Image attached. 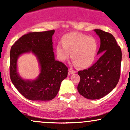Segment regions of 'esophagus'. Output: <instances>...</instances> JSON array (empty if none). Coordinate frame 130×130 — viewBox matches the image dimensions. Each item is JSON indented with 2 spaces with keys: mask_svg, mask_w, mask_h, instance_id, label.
Listing matches in <instances>:
<instances>
[{
  "mask_svg": "<svg viewBox=\"0 0 130 130\" xmlns=\"http://www.w3.org/2000/svg\"><path fill=\"white\" fill-rule=\"evenodd\" d=\"M68 73H69V74H72L75 73L76 71H74V70L71 69V68H69V69H68Z\"/></svg>",
  "mask_w": 130,
  "mask_h": 130,
  "instance_id": "34e87169",
  "label": "esophagus"
}]
</instances>
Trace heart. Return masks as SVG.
I'll return each mask as SVG.
<instances>
[{
  "label": "heart",
  "instance_id": "obj_1",
  "mask_svg": "<svg viewBox=\"0 0 130 130\" xmlns=\"http://www.w3.org/2000/svg\"><path fill=\"white\" fill-rule=\"evenodd\" d=\"M62 43H58L56 49L60 60H67L71 53L73 63L80 68H87L93 63L98 49L95 38L80 33L71 32L64 35Z\"/></svg>",
  "mask_w": 130,
  "mask_h": 130
}]
</instances>
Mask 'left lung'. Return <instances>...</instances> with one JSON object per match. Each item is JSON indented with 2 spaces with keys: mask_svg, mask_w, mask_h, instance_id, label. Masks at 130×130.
Instances as JSON below:
<instances>
[{
  "mask_svg": "<svg viewBox=\"0 0 130 130\" xmlns=\"http://www.w3.org/2000/svg\"><path fill=\"white\" fill-rule=\"evenodd\" d=\"M94 31L100 38L97 54L101 56L90 68L78 71L80 80L77 90L90 100L103 98L114 89L120 78L122 62L121 49L114 36L100 29Z\"/></svg>",
  "mask_w": 130,
  "mask_h": 130,
  "instance_id": "1",
  "label": "left lung"
}]
</instances>
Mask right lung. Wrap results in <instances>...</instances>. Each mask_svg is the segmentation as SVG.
<instances>
[{"mask_svg": "<svg viewBox=\"0 0 130 130\" xmlns=\"http://www.w3.org/2000/svg\"><path fill=\"white\" fill-rule=\"evenodd\" d=\"M54 30L30 32L19 38L10 50V76L13 84L22 96L33 101H49L56 97L61 83L67 77L68 68L56 60L53 47ZM32 52L39 63L40 73L34 80H25L17 70V60L24 53Z\"/></svg>", "mask_w": 130, "mask_h": 130, "instance_id": "obj_1", "label": "right lung"}]
</instances>
